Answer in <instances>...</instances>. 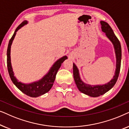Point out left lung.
I'll use <instances>...</instances> for the list:
<instances>
[{
	"label": "left lung",
	"instance_id": "left-lung-1",
	"mask_svg": "<svg viewBox=\"0 0 129 129\" xmlns=\"http://www.w3.org/2000/svg\"><path fill=\"white\" fill-rule=\"evenodd\" d=\"M100 23L102 25V31L106 33L107 38L113 44L114 50H115L116 56V69L113 78L109 83L105 84H103V85L93 86L86 84L84 82H83L80 79L78 69L77 68L76 66L74 63L73 65V77L78 89L84 94H87L91 97H94V98L103 95L113 87L117 82L118 77H119L121 66V48L120 43L117 37L116 36V35H114L112 27L107 23L104 22V21H101Z\"/></svg>",
	"mask_w": 129,
	"mask_h": 129
}]
</instances>
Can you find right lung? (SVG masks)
<instances>
[{"label": "right lung", "instance_id": "add662e5", "mask_svg": "<svg viewBox=\"0 0 129 129\" xmlns=\"http://www.w3.org/2000/svg\"><path fill=\"white\" fill-rule=\"evenodd\" d=\"M27 23V21L24 20L20 24H19V26L16 28L15 33L9 40L8 50H7V66H8V70L10 79L13 83L15 84V85L25 94L30 97H32V98H36V97L43 95L50 90L53 84L58 70L60 68L61 63L65 60L68 59V57L67 56H64L56 61L51 68L48 73L38 82H33L30 84H24L18 82L16 78L14 76L13 72L12 70L11 62H10V47H11L12 42L15 38L16 31L19 29H20L22 26H23L24 24Z\"/></svg>", "mask_w": 129, "mask_h": 129}]
</instances>
